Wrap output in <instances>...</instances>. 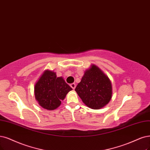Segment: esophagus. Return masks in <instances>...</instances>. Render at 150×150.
Instances as JSON below:
<instances>
[{
	"label": "esophagus",
	"instance_id": "obj_1",
	"mask_svg": "<svg viewBox=\"0 0 150 150\" xmlns=\"http://www.w3.org/2000/svg\"><path fill=\"white\" fill-rule=\"evenodd\" d=\"M70 86L72 88V89H73V90H75V87H76V85H75V83H73L70 84Z\"/></svg>",
	"mask_w": 150,
	"mask_h": 150
}]
</instances>
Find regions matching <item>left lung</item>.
Segmentation results:
<instances>
[{"instance_id": "left-lung-1", "label": "left lung", "mask_w": 150, "mask_h": 150, "mask_svg": "<svg viewBox=\"0 0 150 150\" xmlns=\"http://www.w3.org/2000/svg\"><path fill=\"white\" fill-rule=\"evenodd\" d=\"M75 91L86 106L99 109L107 105L112 96V83L109 77L95 64L85 70Z\"/></svg>"}]
</instances>
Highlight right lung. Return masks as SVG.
<instances>
[{"mask_svg": "<svg viewBox=\"0 0 150 150\" xmlns=\"http://www.w3.org/2000/svg\"><path fill=\"white\" fill-rule=\"evenodd\" d=\"M36 100L45 109L52 110L61 104L72 88L63 77H57L55 72L46 70L36 82L34 87Z\"/></svg>", "mask_w": 150, "mask_h": 150, "instance_id": "right-lung-1", "label": "right lung"}]
</instances>
